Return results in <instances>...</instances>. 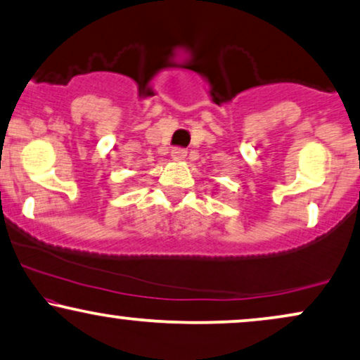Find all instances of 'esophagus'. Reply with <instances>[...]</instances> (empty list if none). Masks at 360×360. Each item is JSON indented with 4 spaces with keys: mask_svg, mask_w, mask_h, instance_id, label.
Segmentation results:
<instances>
[{
    "mask_svg": "<svg viewBox=\"0 0 360 360\" xmlns=\"http://www.w3.org/2000/svg\"><path fill=\"white\" fill-rule=\"evenodd\" d=\"M171 155H172V159H174V161H181V159H184L186 155H188V150L183 149V147H174Z\"/></svg>",
    "mask_w": 360,
    "mask_h": 360,
    "instance_id": "34e87169",
    "label": "esophagus"
}]
</instances>
